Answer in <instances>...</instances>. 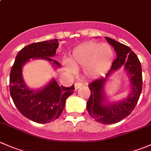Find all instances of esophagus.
<instances>
[{
  "instance_id": "obj_1",
  "label": "esophagus",
  "mask_w": 151,
  "mask_h": 151,
  "mask_svg": "<svg viewBox=\"0 0 151 151\" xmlns=\"http://www.w3.org/2000/svg\"><path fill=\"white\" fill-rule=\"evenodd\" d=\"M81 86H82V84L80 83H76L75 84H74V88H75V90L79 89V88H80Z\"/></svg>"
}]
</instances>
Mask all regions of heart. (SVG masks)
<instances>
[{
    "instance_id": "heart-1",
    "label": "heart",
    "mask_w": 151,
    "mask_h": 151,
    "mask_svg": "<svg viewBox=\"0 0 151 151\" xmlns=\"http://www.w3.org/2000/svg\"><path fill=\"white\" fill-rule=\"evenodd\" d=\"M114 60V50L108 44L88 42L73 50L69 63L65 68L74 73L75 68L83 66V73L89 78H96L106 72Z\"/></svg>"
}]
</instances>
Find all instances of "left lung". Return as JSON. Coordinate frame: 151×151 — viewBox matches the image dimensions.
Returning <instances> with one entry per match:
<instances>
[{"label": "left lung", "mask_w": 151, "mask_h": 151, "mask_svg": "<svg viewBox=\"0 0 151 151\" xmlns=\"http://www.w3.org/2000/svg\"><path fill=\"white\" fill-rule=\"evenodd\" d=\"M108 43L114 47L117 58L105 77H101L90 83L91 96L86 108L89 115L98 122L111 124L119 122L130 115L137 104L142 88V77L140 62L129 47L105 37ZM123 67L129 80L130 92L126 98L110 103L105 94L104 86L108 78L117 70Z\"/></svg>", "instance_id": "1"}]
</instances>
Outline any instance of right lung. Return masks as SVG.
<instances>
[{
  "mask_svg": "<svg viewBox=\"0 0 151 151\" xmlns=\"http://www.w3.org/2000/svg\"><path fill=\"white\" fill-rule=\"evenodd\" d=\"M58 47V39L33 43L22 48L17 55L10 73V94L18 110L28 119L47 123L59 118L64 109L66 100L74 93V85L69 88L59 86L52 79L44 88L33 90L25 84L22 68L30 59H44L55 68L60 64L52 59Z\"/></svg>",
  "mask_w": 151,
  "mask_h": 151,
  "instance_id": "1",
  "label": "right lung"
}]
</instances>
